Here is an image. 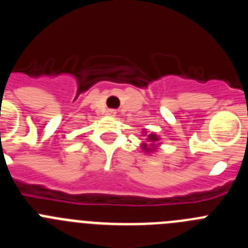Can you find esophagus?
I'll list each match as a JSON object with an SVG mask.
<instances>
[{
	"mask_svg": "<svg viewBox=\"0 0 248 248\" xmlns=\"http://www.w3.org/2000/svg\"><path fill=\"white\" fill-rule=\"evenodd\" d=\"M115 114H117V110H114V109H108L107 110V115L108 117H115Z\"/></svg>",
	"mask_w": 248,
	"mask_h": 248,
	"instance_id": "1",
	"label": "esophagus"
}]
</instances>
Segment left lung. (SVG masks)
Returning a JSON list of instances; mask_svg holds the SVG:
<instances>
[{"mask_svg":"<svg viewBox=\"0 0 248 248\" xmlns=\"http://www.w3.org/2000/svg\"><path fill=\"white\" fill-rule=\"evenodd\" d=\"M141 134H143V137H146V143H141V149H143L144 153H146V154L155 153L161 144L159 135H156L155 133H148L145 129H143Z\"/></svg>","mask_w":248,"mask_h":248,"instance_id":"obj_1","label":"left lung"}]
</instances>
